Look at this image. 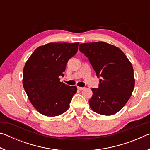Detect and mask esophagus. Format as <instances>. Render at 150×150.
<instances>
[{
  "mask_svg": "<svg viewBox=\"0 0 150 150\" xmlns=\"http://www.w3.org/2000/svg\"><path fill=\"white\" fill-rule=\"evenodd\" d=\"M77 88L79 90H83V89H85V88L84 87H77Z\"/></svg>",
  "mask_w": 150,
  "mask_h": 150,
  "instance_id": "obj_1",
  "label": "esophagus"
}]
</instances>
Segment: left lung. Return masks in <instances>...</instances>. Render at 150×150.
Instances as JSON below:
<instances>
[{
  "label": "left lung",
  "mask_w": 150,
  "mask_h": 150,
  "mask_svg": "<svg viewBox=\"0 0 150 150\" xmlns=\"http://www.w3.org/2000/svg\"><path fill=\"white\" fill-rule=\"evenodd\" d=\"M93 66L96 76L101 77L98 88H92L88 101L92 110L110 116L120 111L130 98L135 85L132 63L122 51L104 42L79 45Z\"/></svg>",
  "instance_id": "1"
}]
</instances>
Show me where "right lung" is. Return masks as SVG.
<instances>
[{
	"label": "right lung",
	"mask_w": 150,
	"mask_h": 150,
	"mask_svg": "<svg viewBox=\"0 0 150 150\" xmlns=\"http://www.w3.org/2000/svg\"><path fill=\"white\" fill-rule=\"evenodd\" d=\"M79 43H49L33 52L24 65L23 87L30 103L42 115L57 116L68 110L75 86L60 82L66 65Z\"/></svg>",
	"instance_id": "add662e5"
}]
</instances>
